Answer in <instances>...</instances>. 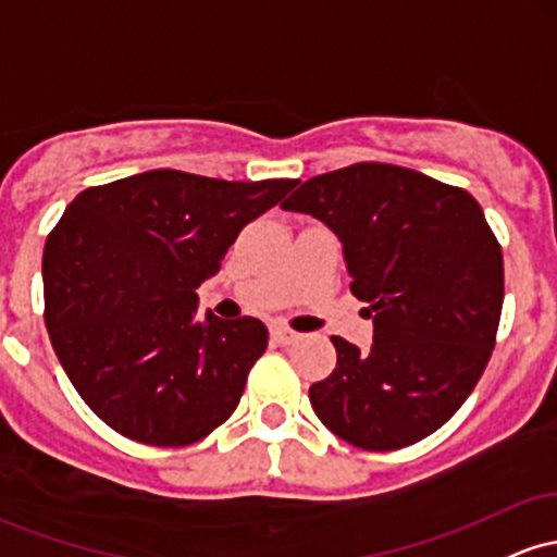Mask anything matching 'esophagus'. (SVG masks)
<instances>
[{"label": "esophagus", "instance_id": "esophagus-1", "mask_svg": "<svg viewBox=\"0 0 557 557\" xmlns=\"http://www.w3.org/2000/svg\"><path fill=\"white\" fill-rule=\"evenodd\" d=\"M269 335H272L274 344H280V346L296 344V341H298V333H293V330L283 327V325H274L272 330H269Z\"/></svg>", "mask_w": 557, "mask_h": 557}]
</instances>
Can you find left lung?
I'll list each match as a JSON object with an SVG mask.
<instances>
[{
    "instance_id": "8db88e82",
    "label": "left lung",
    "mask_w": 557,
    "mask_h": 557,
    "mask_svg": "<svg viewBox=\"0 0 557 557\" xmlns=\"http://www.w3.org/2000/svg\"><path fill=\"white\" fill-rule=\"evenodd\" d=\"M280 209L344 246L370 304V351L333 338L338 362L309 388L317 418L354 447L401 449L442 428L479 383L505 298L503 248L466 189L391 163L311 176Z\"/></svg>"
}]
</instances>
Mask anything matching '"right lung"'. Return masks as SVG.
Masks as SVG:
<instances>
[{
  "instance_id": "add662e5",
  "label": "right lung",
  "mask_w": 557,
  "mask_h": 557,
  "mask_svg": "<svg viewBox=\"0 0 557 557\" xmlns=\"http://www.w3.org/2000/svg\"><path fill=\"white\" fill-rule=\"evenodd\" d=\"M296 185L156 169L73 198L41 259L45 322L73 388L113 431L187 447L235 412L269 333L256 317L198 320L195 290Z\"/></svg>"
}]
</instances>
